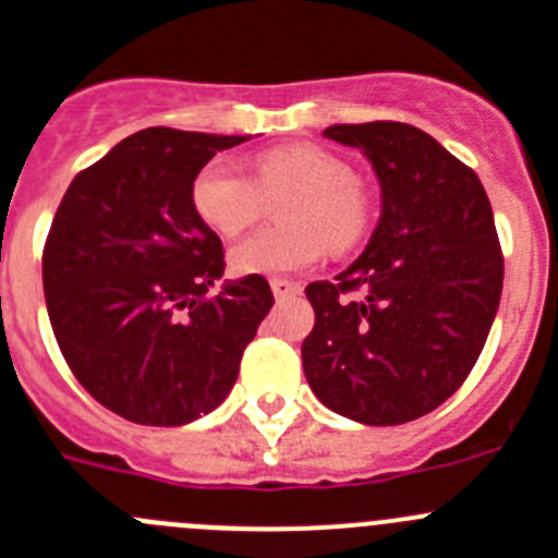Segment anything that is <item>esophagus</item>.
<instances>
[{
    "label": "esophagus",
    "mask_w": 558,
    "mask_h": 558,
    "mask_svg": "<svg viewBox=\"0 0 558 558\" xmlns=\"http://www.w3.org/2000/svg\"><path fill=\"white\" fill-rule=\"evenodd\" d=\"M269 286H272V294L278 296V300H286V296H294L300 294V283H294V280H286V278H272L269 280Z\"/></svg>",
    "instance_id": "obj_1"
}]
</instances>
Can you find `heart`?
<instances>
[{
    "label": "heart",
    "instance_id": "heart-1",
    "mask_svg": "<svg viewBox=\"0 0 558 558\" xmlns=\"http://www.w3.org/2000/svg\"><path fill=\"white\" fill-rule=\"evenodd\" d=\"M291 192L280 206L289 228L258 231L231 250L236 275H289L319 262L325 244L350 250L366 233L372 203L338 156L296 143L264 150L253 161V181L231 159H211L192 181L197 217L220 236H239L262 215V195Z\"/></svg>",
    "mask_w": 558,
    "mask_h": 558
}]
</instances>
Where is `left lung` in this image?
<instances>
[{
  "label": "left lung",
  "mask_w": 558,
  "mask_h": 558,
  "mask_svg": "<svg viewBox=\"0 0 558 558\" xmlns=\"http://www.w3.org/2000/svg\"><path fill=\"white\" fill-rule=\"evenodd\" d=\"M325 137L372 161L383 208L355 262L305 289V379L343 418L404 424L465 383L490 336L504 286L493 208L478 175L421 129L336 123Z\"/></svg>",
  "instance_id": "1"
}]
</instances>
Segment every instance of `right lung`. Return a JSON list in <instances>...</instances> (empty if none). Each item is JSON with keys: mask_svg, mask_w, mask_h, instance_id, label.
<instances>
[{"mask_svg": "<svg viewBox=\"0 0 558 558\" xmlns=\"http://www.w3.org/2000/svg\"><path fill=\"white\" fill-rule=\"evenodd\" d=\"M242 134L143 129L82 170L51 222L44 294L60 352L96 402L134 424L181 426L231 393L275 296L222 278V242L192 181Z\"/></svg>", "mask_w": 558, "mask_h": 558, "instance_id": "obj_1", "label": "right lung"}]
</instances>
